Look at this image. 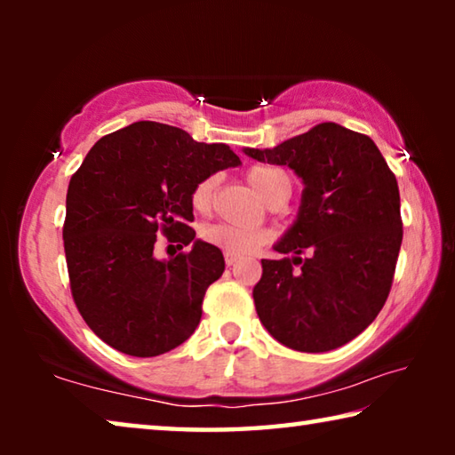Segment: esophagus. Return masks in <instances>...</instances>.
Here are the masks:
<instances>
[{
	"label": "esophagus",
	"instance_id": "esophagus-1",
	"mask_svg": "<svg viewBox=\"0 0 455 455\" xmlns=\"http://www.w3.org/2000/svg\"><path fill=\"white\" fill-rule=\"evenodd\" d=\"M238 260V257L236 255H233V252H225V263H227V267H233L235 263Z\"/></svg>",
	"mask_w": 455,
	"mask_h": 455
}]
</instances>
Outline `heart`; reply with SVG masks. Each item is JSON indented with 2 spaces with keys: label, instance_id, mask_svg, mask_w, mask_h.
I'll list each match as a JSON object with an SVG mask.
<instances>
[{
  "label": "heart",
  "instance_id": "b5f03b06",
  "mask_svg": "<svg viewBox=\"0 0 455 455\" xmlns=\"http://www.w3.org/2000/svg\"><path fill=\"white\" fill-rule=\"evenodd\" d=\"M246 179H249L251 187L265 198L267 192L276 184V180L284 179V172L279 171V168H271V166H255L251 168L249 174H246ZM212 190H214L212 176L200 180L190 192L192 209L196 212L209 211L212 203ZM203 238L206 243L219 246V249L225 252H233V255H251V252H255L260 244L267 243L268 235L260 228L219 222V225L206 227L203 230Z\"/></svg>",
  "mask_w": 455,
  "mask_h": 455
}]
</instances>
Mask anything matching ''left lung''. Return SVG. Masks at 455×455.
Here are the masks:
<instances>
[{
    "mask_svg": "<svg viewBox=\"0 0 455 455\" xmlns=\"http://www.w3.org/2000/svg\"><path fill=\"white\" fill-rule=\"evenodd\" d=\"M243 152L289 166L303 182L297 219L273 246L292 259L260 260L252 289L260 323L284 347H341L371 325L394 281L403 238L394 172L371 138L335 122Z\"/></svg>",
    "mask_w": 455,
    "mask_h": 455,
    "instance_id": "obj_1",
    "label": "left lung"
}]
</instances>
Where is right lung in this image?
Segmentation results:
<instances>
[{
  "instance_id": "right-lung-1",
  "label": "right lung",
  "mask_w": 455,
  "mask_h": 455,
  "mask_svg": "<svg viewBox=\"0 0 455 455\" xmlns=\"http://www.w3.org/2000/svg\"><path fill=\"white\" fill-rule=\"evenodd\" d=\"M235 166L241 158L227 144L158 122H134L92 146L68 187L64 249L76 307L110 347L156 357L195 333L225 257L188 227L190 192ZM158 229L191 251L156 259Z\"/></svg>"
}]
</instances>
